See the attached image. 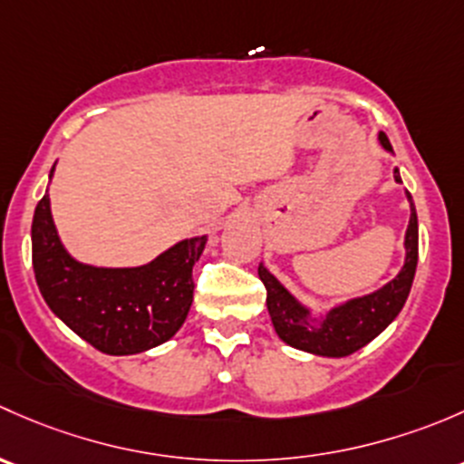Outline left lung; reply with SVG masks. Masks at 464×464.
<instances>
[{
	"label": "left lung",
	"mask_w": 464,
	"mask_h": 464,
	"mask_svg": "<svg viewBox=\"0 0 464 464\" xmlns=\"http://www.w3.org/2000/svg\"><path fill=\"white\" fill-rule=\"evenodd\" d=\"M377 140L382 150L393 154V147L384 133L380 131ZM393 179L395 183H402L398 167H393ZM407 194L411 214L407 232H404L402 267L389 284L373 293L351 297L331 305L326 313L314 314L310 305L295 297L264 264H259V276L267 290V313L279 339L310 355L346 357L373 342L398 317L411 293L415 266H418V214H415L411 194Z\"/></svg>",
	"instance_id": "1"
}]
</instances>
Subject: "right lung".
I'll return each instance as SVG.
<instances>
[{"instance_id":"1","label":"right lung","mask_w":464,"mask_h":464,"mask_svg":"<svg viewBox=\"0 0 464 464\" xmlns=\"http://www.w3.org/2000/svg\"><path fill=\"white\" fill-rule=\"evenodd\" d=\"M53 174L55 165L49 179ZM31 241L37 288L55 317L107 355H136L183 326L194 297L192 267L208 234L183 238L142 266H91L62 243L46 189L33 214Z\"/></svg>"}]
</instances>
